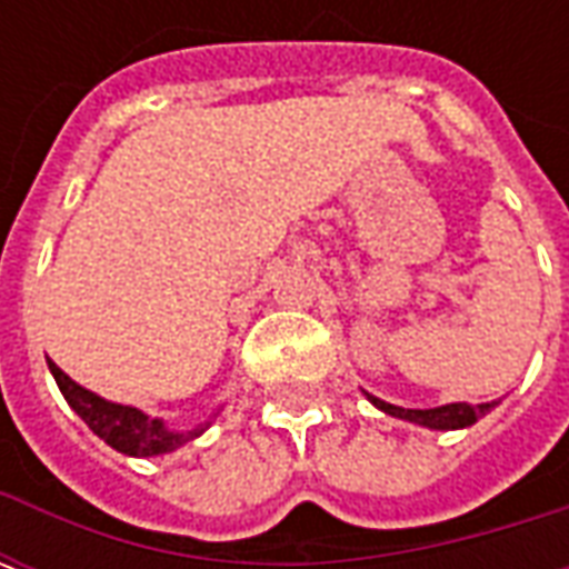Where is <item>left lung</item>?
Wrapping results in <instances>:
<instances>
[{"label":"left lung","mask_w":569,"mask_h":569,"mask_svg":"<svg viewBox=\"0 0 569 569\" xmlns=\"http://www.w3.org/2000/svg\"><path fill=\"white\" fill-rule=\"evenodd\" d=\"M369 396V402L375 408H381L383 415L390 418L408 420V423H420L427 429H466L472 427L478 418H485L490 408L497 402H481V406H466V402H451V406H439V408H402V406H390L383 402L378 396Z\"/></svg>","instance_id":"obj_1"}]
</instances>
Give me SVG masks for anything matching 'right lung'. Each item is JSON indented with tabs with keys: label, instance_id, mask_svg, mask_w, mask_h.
<instances>
[{
	"label": "right lung",
	"instance_id": "obj_1",
	"mask_svg": "<svg viewBox=\"0 0 569 569\" xmlns=\"http://www.w3.org/2000/svg\"><path fill=\"white\" fill-rule=\"evenodd\" d=\"M48 369L54 375L63 399L93 429V436H100L106 445H112L116 451L128 453V457H158V453L176 451L186 441L198 439L200 432L210 427L212 418H216V415H210V420H203L194 429H170L161 418L142 415L140 408L118 406V402H109L103 396L84 390L81 383L72 381L67 371L60 369L57 362H51V359H48Z\"/></svg>",
	"mask_w": 569,
	"mask_h": 569
}]
</instances>
